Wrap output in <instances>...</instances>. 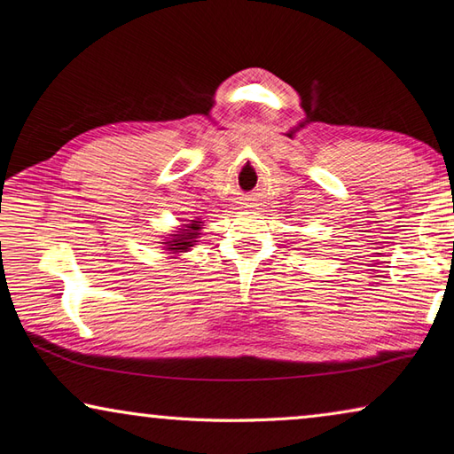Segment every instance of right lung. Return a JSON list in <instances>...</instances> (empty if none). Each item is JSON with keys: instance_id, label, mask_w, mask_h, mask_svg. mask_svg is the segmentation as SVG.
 Returning a JSON list of instances; mask_svg holds the SVG:
<instances>
[{"instance_id": "obj_1", "label": "right lung", "mask_w": 454, "mask_h": 454, "mask_svg": "<svg viewBox=\"0 0 454 454\" xmlns=\"http://www.w3.org/2000/svg\"><path fill=\"white\" fill-rule=\"evenodd\" d=\"M200 226L202 222L191 220L189 224H183V228L177 230V234H171L168 242H161V244H166V249L169 254L177 255L183 252H189V249L197 244V238L200 236Z\"/></svg>"}]
</instances>
